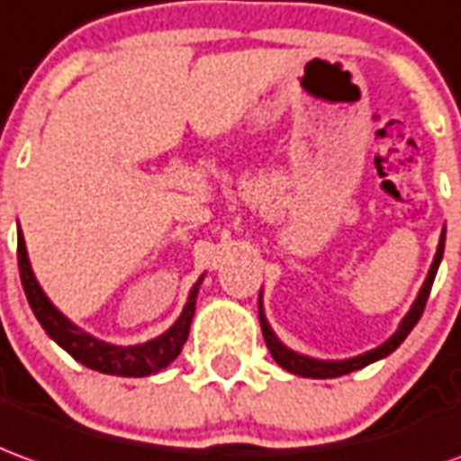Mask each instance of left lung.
Instances as JSON below:
<instances>
[{"label":"left lung","instance_id":"8db88e82","mask_svg":"<svg viewBox=\"0 0 461 461\" xmlns=\"http://www.w3.org/2000/svg\"><path fill=\"white\" fill-rule=\"evenodd\" d=\"M442 254H444V234H442V240H439V247H437V257H434L429 276H427V282H424V286H421L417 302L411 304L410 314L402 320L399 330L389 337L387 342L382 344V347H376V349H372V352L359 354V357H354V359H344V362H320V359H309V357H302V354L286 349L285 344L279 342V339L275 337V331L269 330V324H267V320H264V314L259 312L267 349L272 352L276 365L285 366L286 372H292V375H299V376H312V379H331V376L349 375V372H354V369H362V366L372 365V362L382 359V357H387V354L394 352L399 344L407 339V334H410V331L414 330V324L420 321L421 312H424V307H427V297H429V289H432L434 285V276H437L439 262H442Z\"/></svg>","mask_w":461,"mask_h":461}]
</instances>
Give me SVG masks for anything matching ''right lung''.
<instances>
[{
  "label": "right lung",
  "mask_w": 461,
  "mask_h": 461,
  "mask_svg": "<svg viewBox=\"0 0 461 461\" xmlns=\"http://www.w3.org/2000/svg\"><path fill=\"white\" fill-rule=\"evenodd\" d=\"M17 262L22 286H24V294H27V302L32 312H34V317L40 320L44 331L50 334L54 342L72 354L77 362L89 366V369H96L102 375L149 376L164 369L169 362H175L179 352H182L186 337H189V324H192V317H194V304H197V292L202 279L192 286L185 312L175 321L172 330L164 331L162 337H157L152 342L140 344V347H114V344L99 342L79 327H74L72 321L67 320L62 312L47 299V294L41 292V286L34 279L32 267H29L27 247H24L22 231L17 237Z\"/></svg>",
  "instance_id": "1"
}]
</instances>
